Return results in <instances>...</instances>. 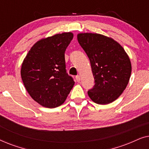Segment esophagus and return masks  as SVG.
I'll list each match as a JSON object with an SVG mask.
<instances>
[{
    "mask_svg": "<svg viewBox=\"0 0 149 149\" xmlns=\"http://www.w3.org/2000/svg\"><path fill=\"white\" fill-rule=\"evenodd\" d=\"M76 80H77V82H79V81H81L80 75H77V76H76Z\"/></svg>",
    "mask_w": 149,
    "mask_h": 149,
    "instance_id": "34e87169",
    "label": "esophagus"
}]
</instances>
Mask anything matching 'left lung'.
I'll use <instances>...</instances> for the list:
<instances>
[{"label": "left lung", "mask_w": 149, "mask_h": 149, "mask_svg": "<svg viewBox=\"0 0 149 149\" xmlns=\"http://www.w3.org/2000/svg\"><path fill=\"white\" fill-rule=\"evenodd\" d=\"M77 39L88 56L94 77L95 85L88 95L98 104L113 102L129 82L132 65L127 54L117 41L102 34L81 33Z\"/></svg>", "instance_id": "left-lung-1"}]
</instances>
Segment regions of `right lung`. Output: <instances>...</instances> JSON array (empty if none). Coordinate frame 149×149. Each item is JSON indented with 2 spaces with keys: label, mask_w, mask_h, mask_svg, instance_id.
Instances as JSON below:
<instances>
[{
  "label": "right lung",
  "mask_w": 149,
  "mask_h": 149,
  "mask_svg": "<svg viewBox=\"0 0 149 149\" xmlns=\"http://www.w3.org/2000/svg\"><path fill=\"white\" fill-rule=\"evenodd\" d=\"M73 38L64 32L38 40L22 63L21 76L32 98L42 107L62 104L74 85L66 70L65 51Z\"/></svg>",
  "instance_id": "right-lung-1"
}]
</instances>
